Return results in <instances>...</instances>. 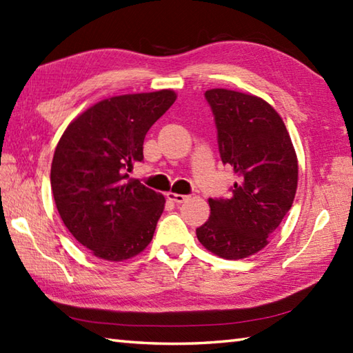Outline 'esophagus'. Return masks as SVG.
Instances as JSON below:
<instances>
[{
	"label": "esophagus",
	"mask_w": 353,
	"mask_h": 353,
	"mask_svg": "<svg viewBox=\"0 0 353 353\" xmlns=\"http://www.w3.org/2000/svg\"><path fill=\"white\" fill-rule=\"evenodd\" d=\"M166 198H168L172 202H176V204H182V202H185V201L188 199V196L177 194V193H168V194H166Z\"/></svg>",
	"instance_id": "esophagus-1"
}]
</instances>
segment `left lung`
<instances>
[{
	"label": "left lung",
	"mask_w": 353,
	"mask_h": 353,
	"mask_svg": "<svg viewBox=\"0 0 353 353\" xmlns=\"http://www.w3.org/2000/svg\"><path fill=\"white\" fill-rule=\"evenodd\" d=\"M224 165L236 182L230 198L208 199L210 218L196 229L202 246L221 259L259 252L290 212L297 188V159L279 113L252 94L205 92Z\"/></svg>",
	"instance_id": "1"
}]
</instances>
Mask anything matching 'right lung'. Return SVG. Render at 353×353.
Listing matches in <instances>:
<instances>
[{
    "label": "right lung",
    "mask_w": 353,
    "mask_h": 353,
    "mask_svg": "<svg viewBox=\"0 0 353 353\" xmlns=\"http://www.w3.org/2000/svg\"><path fill=\"white\" fill-rule=\"evenodd\" d=\"M176 101L172 90L113 97L77 117L59 140L51 190L63 224L82 246L109 261L151 243L165 198L129 179L143 141Z\"/></svg>",
    "instance_id": "add662e5"
}]
</instances>
